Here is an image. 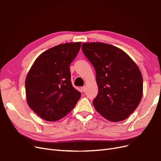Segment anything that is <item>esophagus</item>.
<instances>
[{
  "label": "esophagus",
  "mask_w": 161,
  "mask_h": 161,
  "mask_svg": "<svg viewBox=\"0 0 161 161\" xmlns=\"http://www.w3.org/2000/svg\"><path fill=\"white\" fill-rule=\"evenodd\" d=\"M81 90H82V91H83V92H85L86 91V86H82L81 87Z\"/></svg>",
  "instance_id": "obj_1"
}]
</instances>
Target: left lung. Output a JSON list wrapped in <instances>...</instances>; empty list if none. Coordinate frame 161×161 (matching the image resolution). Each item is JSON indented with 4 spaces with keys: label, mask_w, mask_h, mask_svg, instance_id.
Wrapping results in <instances>:
<instances>
[{
    "label": "left lung",
    "mask_w": 161,
    "mask_h": 161,
    "mask_svg": "<svg viewBox=\"0 0 161 161\" xmlns=\"http://www.w3.org/2000/svg\"><path fill=\"white\" fill-rule=\"evenodd\" d=\"M82 50L95 69V109L109 121L125 119L142 99L143 79L138 66L123 50L108 43H84Z\"/></svg>",
    "instance_id": "1"
}]
</instances>
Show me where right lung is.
I'll list each match as a JSON object with an SVG mask.
<instances>
[{"label": "right lung", "instance_id": "obj_1", "mask_svg": "<svg viewBox=\"0 0 161 161\" xmlns=\"http://www.w3.org/2000/svg\"><path fill=\"white\" fill-rule=\"evenodd\" d=\"M80 42L66 43L43 52L34 62L25 80L27 104L48 121L62 119L75 108L81 93L71 82L70 65Z\"/></svg>", "mask_w": 161, "mask_h": 161}]
</instances>
